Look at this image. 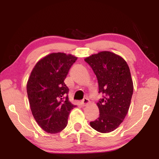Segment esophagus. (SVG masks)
<instances>
[{
    "instance_id": "34e87169",
    "label": "esophagus",
    "mask_w": 159,
    "mask_h": 159,
    "mask_svg": "<svg viewBox=\"0 0 159 159\" xmlns=\"http://www.w3.org/2000/svg\"><path fill=\"white\" fill-rule=\"evenodd\" d=\"M89 102H90V101H89V99H88V98H85L83 99L81 102H80V104H81V105L83 107H85L86 105H88V104L89 103Z\"/></svg>"
}]
</instances>
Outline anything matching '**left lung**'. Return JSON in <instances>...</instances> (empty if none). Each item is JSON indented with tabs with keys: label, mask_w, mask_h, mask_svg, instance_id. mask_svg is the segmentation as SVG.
<instances>
[{
	"label": "left lung",
	"mask_w": 159,
	"mask_h": 159,
	"mask_svg": "<svg viewBox=\"0 0 159 159\" xmlns=\"http://www.w3.org/2000/svg\"><path fill=\"white\" fill-rule=\"evenodd\" d=\"M96 75L99 93V116L90 126L102 133L116 129L124 120L130 107L133 83L126 61L116 54L103 51L85 59Z\"/></svg>",
	"instance_id": "1"
}]
</instances>
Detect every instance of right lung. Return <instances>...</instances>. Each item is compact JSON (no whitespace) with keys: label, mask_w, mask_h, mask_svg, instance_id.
Masks as SVG:
<instances>
[{"label":"right lung","mask_w":159,"mask_h":159,"mask_svg":"<svg viewBox=\"0 0 159 159\" xmlns=\"http://www.w3.org/2000/svg\"><path fill=\"white\" fill-rule=\"evenodd\" d=\"M76 60L65 53L50 54L36 64L29 79L26 90L32 114L48 133L64 130L76 107L69 100V90L64 80Z\"/></svg>","instance_id":"1"}]
</instances>
